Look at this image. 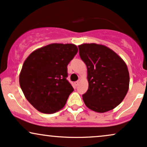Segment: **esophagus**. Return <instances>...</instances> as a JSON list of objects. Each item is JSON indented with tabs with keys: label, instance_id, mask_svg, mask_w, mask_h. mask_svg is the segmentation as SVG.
Listing matches in <instances>:
<instances>
[{
	"label": "esophagus",
	"instance_id": "obj_1",
	"mask_svg": "<svg viewBox=\"0 0 147 147\" xmlns=\"http://www.w3.org/2000/svg\"><path fill=\"white\" fill-rule=\"evenodd\" d=\"M78 84H79V80H77V81H76V82H74V84H75L76 86L78 85Z\"/></svg>",
	"mask_w": 147,
	"mask_h": 147
}]
</instances>
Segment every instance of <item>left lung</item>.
<instances>
[{
  "instance_id": "8db88e82",
  "label": "left lung",
  "mask_w": 147,
  "mask_h": 147,
  "mask_svg": "<svg viewBox=\"0 0 147 147\" xmlns=\"http://www.w3.org/2000/svg\"><path fill=\"white\" fill-rule=\"evenodd\" d=\"M79 55L87 67L89 88L82 95L84 104L93 111L104 113L123 100L129 85L128 68L124 60L106 46L82 44Z\"/></svg>"
}]
</instances>
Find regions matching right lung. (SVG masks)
Segmentation results:
<instances>
[{"instance_id": "right-lung-1", "label": "right lung", "mask_w": 147, "mask_h": 147, "mask_svg": "<svg viewBox=\"0 0 147 147\" xmlns=\"http://www.w3.org/2000/svg\"><path fill=\"white\" fill-rule=\"evenodd\" d=\"M78 53L73 44H53L33 51L24 62L19 82L38 111L53 113L66 104L74 88L67 80V65Z\"/></svg>"}]
</instances>
